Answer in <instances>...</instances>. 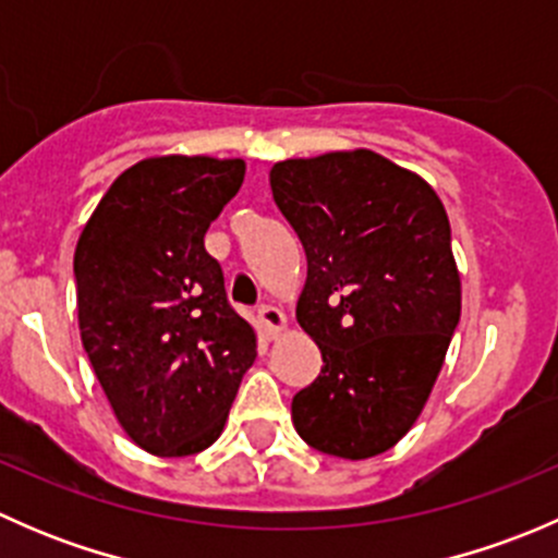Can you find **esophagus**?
Masks as SVG:
<instances>
[{
  "mask_svg": "<svg viewBox=\"0 0 558 558\" xmlns=\"http://www.w3.org/2000/svg\"><path fill=\"white\" fill-rule=\"evenodd\" d=\"M258 320H262L269 337H280V331L289 326V318H286V313L280 311V307H275V305L258 307Z\"/></svg>",
  "mask_w": 558,
  "mask_h": 558,
  "instance_id": "1",
  "label": "esophagus"
}]
</instances>
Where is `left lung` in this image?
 <instances>
[{
    "label": "left lung",
    "instance_id": "1",
    "mask_svg": "<svg viewBox=\"0 0 558 558\" xmlns=\"http://www.w3.org/2000/svg\"><path fill=\"white\" fill-rule=\"evenodd\" d=\"M269 185L305 247L296 320L324 359L291 402L294 429L320 453L373 459L413 429L459 324L448 213L367 148L278 161Z\"/></svg>",
    "mask_w": 558,
    "mask_h": 558
}]
</instances>
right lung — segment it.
Returning <instances> with one entry per match:
<instances>
[{"mask_svg": "<svg viewBox=\"0 0 558 558\" xmlns=\"http://www.w3.org/2000/svg\"><path fill=\"white\" fill-rule=\"evenodd\" d=\"M243 180V159L150 156L118 174L77 238L83 348L118 424L154 456L210 448L256 359V329L205 251Z\"/></svg>", "mask_w": 558, "mask_h": 558, "instance_id": "obj_1", "label": "right lung"}]
</instances>
